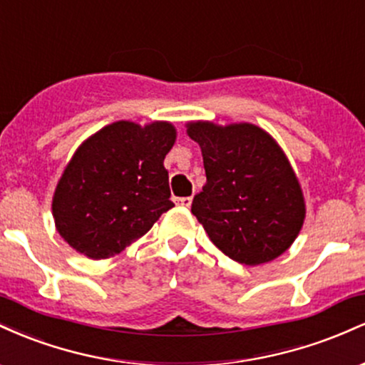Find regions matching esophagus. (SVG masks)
<instances>
[{"label": "esophagus", "instance_id": "1", "mask_svg": "<svg viewBox=\"0 0 365 365\" xmlns=\"http://www.w3.org/2000/svg\"><path fill=\"white\" fill-rule=\"evenodd\" d=\"M177 204H180V206L183 207H190L192 197H180V199H177Z\"/></svg>", "mask_w": 365, "mask_h": 365}]
</instances>
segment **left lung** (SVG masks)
<instances>
[{"mask_svg":"<svg viewBox=\"0 0 365 365\" xmlns=\"http://www.w3.org/2000/svg\"><path fill=\"white\" fill-rule=\"evenodd\" d=\"M200 145L206 185L192 215L217 249L257 266L282 255L304 225L305 204L290 163L269 133L250 123H188Z\"/></svg>","mask_w":365,"mask_h":365,"instance_id":"8db88e82","label":"left lung"}]
</instances>
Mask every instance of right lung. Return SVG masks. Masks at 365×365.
<instances>
[{"label":"right lung","instance_id":"1","mask_svg":"<svg viewBox=\"0 0 365 365\" xmlns=\"http://www.w3.org/2000/svg\"><path fill=\"white\" fill-rule=\"evenodd\" d=\"M177 132L166 121L140 125L116 121L87 139L53 197L60 235L91 259L120 254L149 232L170 200L165 156Z\"/></svg>","mask_w":365,"mask_h":365}]
</instances>
